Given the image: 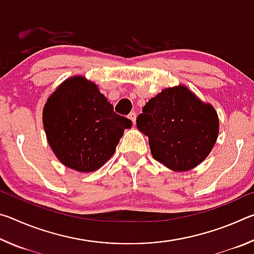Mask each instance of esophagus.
Instances as JSON below:
<instances>
[{"mask_svg":"<svg viewBox=\"0 0 254 254\" xmlns=\"http://www.w3.org/2000/svg\"><path fill=\"white\" fill-rule=\"evenodd\" d=\"M128 119L131 120V121L133 122V124H135V120H136V113H135V112H131V113L128 114Z\"/></svg>","mask_w":254,"mask_h":254,"instance_id":"esophagus-1","label":"esophagus"}]
</instances>
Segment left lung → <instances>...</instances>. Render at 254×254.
Masks as SVG:
<instances>
[{
    "instance_id": "8db88e82",
    "label": "left lung",
    "mask_w": 254,
    "mask_h": 254,
    "mask_svg": "<svg viewBox=\"0 0 254 254\" xmlns=\"http://www.w3.org/2000/svg\"><path fill=\"white\" fill-rule=\"evenodd\" d=\"M217 112L184 85L165 88L152 97L136 119L149 137L152 157L174 171L203 162L218 136Z\"/></svg>"
}]
</instances>
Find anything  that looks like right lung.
Listing matches in <instances>:
<instances>
[{
	"label": "right lung",
	"instance_id": "right-lung-1",
	"mask_svg": "<svg viewBox=\"0 0 254 254\" xmlns=\"http://www.w3.org/2000/svg\"><path fill=\"white\" fill-rule=\"evenodd\" d=\"M48 143L58 160L80 173L95 171L113 156L131 120L117 114L96 84L74 76L51 94L42 113Z\"/></svg>",
	"mask_w": 254,
	"mask_h": 254
}]
</instances>
